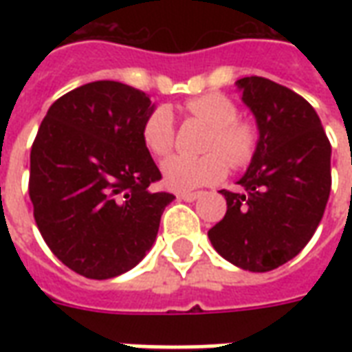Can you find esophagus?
Segmentation results:
<instances>
[{"instance_id": "obj_1", "label": "esophagus", "mask_w": 352, "mask_h": 352, "mask_svg": "<svg viewBox=\"0 0 352 352\" xmlns=\"http://www.w3.org/2000/svg\"><path fill=\"white\" fill-rule=\"evenodd\" d=\"M199 196H201V192H181V194H179V199H184V201H196Z\"/></svg>"}]
</instances>
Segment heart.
Returning a JSON list of instances; mask_svg holds the SVG:
<instances>
[{
	"label": "heart",
	"mask_w": 352,
	"mask_h": 352,
	"mask_svg": "<svg viewBox=\"0 0 352 352\" xmlns=\"http://www.w3.org/2000/svg\"><path fill=\"white\" fill-rule=\"evenodd\" d=\"M184 111L209 126L201 143V156H173L162 164L164 183L171 190H192L222 181L234 169L249 166L258 151V128L237 118L234 101L222 94H204L184 101ZM141 139L148 153L164 158L175 145V124L166 107L153 109L141 126Z\"/></svg>",
	"instance_id": "heart-1"
}]
</instances>
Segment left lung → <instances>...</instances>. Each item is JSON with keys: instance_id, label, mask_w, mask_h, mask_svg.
<instances>
[{"instance_id": "8db88e82", "label": "left lung", "mask_w": 352, "mask_h": 352, "mask_svg": "<svg viewBox=\"0 0 352 352\" xmlns=\"http://www.w3.org/2000/svg\"><path fill=\"white\" fill-rule=\"evenodd\" d=\"M236 85L258 124V151L241 188L221 190L228 209L207 236L237 267L272 272L309 243L324 214L332 146L317 111L290 88L264 77Z\"/></svg>"}]
</instances>
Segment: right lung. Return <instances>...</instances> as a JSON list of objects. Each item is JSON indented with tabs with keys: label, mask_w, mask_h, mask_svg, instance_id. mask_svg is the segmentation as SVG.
<instances>
[{
	"label": "right lung",
	"mask_w": 352,
	"mask_h": 352,
	"mask_svg": "<svg viewBox=\"0 0 352 352\" xmlns=\"http://www.w3.org/2000/svg\"><path fill=\"white\" fill-rule=\"evenodd\" d=\"M151 98L96 80L50 105L30 154V199L45 243L88 279H111L145 258L173 194L141 139Z\"/></svg>",
	"instance_id": "right-lung-1"
}]
</instances>
